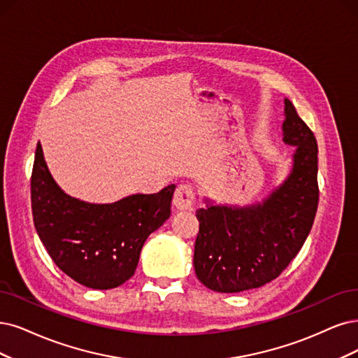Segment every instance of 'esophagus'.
<instances>
[{"label": "esophagus", "instance_id": "obj_1", "mask_svg": "<svg viewBox=\"0 0 358 358\" xmlns=\"http://www.w3.org/2000/svg\"><path fill=\"white\" fill-rule=\"evenodd\" d=\"M196 202V192L187 184H181L174 193V205L177 209H190Z\"/></svg>", "mask_w": 358, "mask_h": 358}]
</instances>
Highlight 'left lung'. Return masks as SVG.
<instances>
[{
    "label": "left lung",
    "instance_id": "1",
    "mask_svg": "<svg viewBox=\"0 0 358 358\" xmlns=\"http://www.w3.org/2000/svg\"><path fill=\"white\" fill-rule=\"evenodd\" d=\"M285 115L283 141L296 152L282 186L252 206L208 205L196 210L194 271L215 292H243L274 280L298 255L313 227L319 206V149L313 131L287 99Z\"/></svg>",
    "mask_w": 358,
    "mask_h": 358
}]
</instances>
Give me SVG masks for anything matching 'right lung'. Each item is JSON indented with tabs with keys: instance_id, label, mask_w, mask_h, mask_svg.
Listing matches in <instances>:
<instances>
[{
	"instance_id": "1",
	"label": "right lung",
	"mask_w": 358,
	"mask_h": 358,
	"mask_svg": "<svg viewBox=\"0 0 358 358\" xmlns=\"http://www.w3.org/2000/svg\"><path fill=\"white\" fill-rule=\"evenodd\" d=\"M174 190L171 184L109 205L81 202L57 186L36 145L31 177L36 233L56 266L91 289H113L134 275L145 239L171 215Z\"/></svg>"
}]
</instances>
